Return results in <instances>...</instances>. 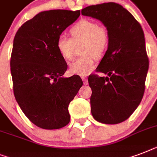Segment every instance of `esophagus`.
<instances>
[{
  "label": "esophagus",
  "mask_w": 157,
  "mask_h": 157,
  "mask_svg": "<svg viewBox=\"0 0 157 157\" xmlns=\"http://www.w3.org/2000/svg\"><path fill=\"white\" fill-rule=\"evenodd\" d=\"M82 81H83L84 85H85V86L88 85V79H87L86 76H83V77H82Z\"/></svg>",
  "instance_id": "esophagus-1"
}]
</instances>
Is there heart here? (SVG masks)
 Instances as JSON below:
<instances>
[{
	"mask_svg": "<svg viewBox=\"0 0 157 157\" xmlns=\"http://www.w3.org/2000/svg\"><path fill=\"white\" fill-rule=\"evenodd\" d=\"M70 38L59 36L56 48L64 59L72 57L74 45L82 41V56L74 59L69 65V71L73 75L87 76L95 67V59L101 58L109 45V34L103 26L90 19H81L69 29Z\"/></svg>",
	"mask_w": 157,
	"mask_h": 157,
	"instance_id": "1",
	"label": "heart"
}]
</instances>
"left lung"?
<instances>
[{"label":"left lung","instance_id":"8db88e82","mask_svg":"<svg viewBox=\"0 0 157 157\" xmlns=\"http://www.w3.org/2000/svg\"><path fill=\"white\" fill-rule=\"evenodd\" d=\"M81 14L100 20L109 34V45L96 68L89 76L92 90L91 113L103 124L124 121L141 102L149 60L141 25L119 4L108 2L83 9Z\"/></svg>","mask_w":157,"mask_h":157}]
</instances>
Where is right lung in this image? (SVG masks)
Listing matches in <instances>:
<instances>
[{
    "label": "right lung",
    "instance_id": "1",
    "mask_svg": "<svg viewBox=\"0 0 157 157\" xmlns=\"http://www.w3.org/2000/svg\"><path fill=\"white\" fill-rule=\"evenodd\" d=\"M80 12H40L23 23L13 39L10 58L13 94L26 117L41 129H57L68 124V105L83 85L78 75L63 77L67 64L56 48L59 36Z\"/></svg>",
    "mask_w": 157,
    "mask_h": 157
}]
</instances>
